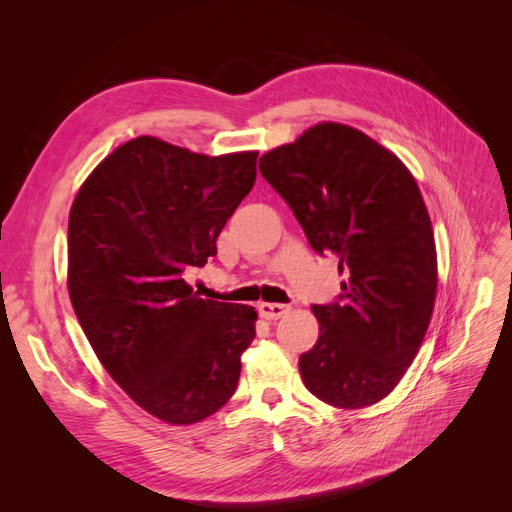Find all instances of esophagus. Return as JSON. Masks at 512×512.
Segmentation results:
<instances>
[{"label":"esophagus","mask_w":512,"mask_h":512,"mask_svg":"<svg viewBox=\"0 0 512 512\" xmlns=\"http://www.w3.org/2000/svg\"><path fill=\"white\" fill-rule=\"evenodd\" d=\"M258 312L265 320H277V318L286 316L290 312V307L282 305V303H260Z\"/></svg>","instance_id":"1"}]
</instances>
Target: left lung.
Masks as SVG:
<instances>
[{"mask_svg": "<svg viewBox=\"0 0 512 512\" xmlns=\"http://www.w3.org/2000/svg\"><path fill=\"white\" fill-rule=\"evenodd\" d=\"M258 168L309 245L348 277L335 303L312 305L320 335L301 354V378L329 406L376 404L414 361L436 301V241L421 190L395 153L333 121L267 151Z\"/></svg>", "mask_w": 512, "mask_h": 512, "instance_id": "obj_1", "label": "left lung"}]
</instances>
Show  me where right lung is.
<instances>
[{
	"instance_id": "add662e5",
	"label": "right lung",
	"mask_w": 512,
	"mask_h": 512,
	"mask_svg": "<svg viewBox=\"0 0 512 512\" xmlns=\"http://www.w3.org/2000/svg\"><path fill=\"white\" fill-rule=\"evenodd\" d=\"M258 151L203 156L138 136L104 158L68 220V292L91 348L138 406L170 425L218 412L256 337L254 307L200 299L190 267L256 181Z\"/></svg>"
}]
</instances>
